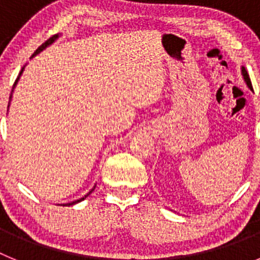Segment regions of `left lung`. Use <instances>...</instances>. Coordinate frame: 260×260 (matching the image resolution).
<instances>
[{
  "label": "left lung",
  "mask_w": 260,
  "mask_h": 260,
  "mask_svg": "<svg viewBox=\"0 0 260 260\" xmlns=\"http://www.w3.org/2000/svg\"><path fill=\"white\" fill-rule=\"evenodd\" d=\"M242 74H243V79H245V82H246V84L249 86V88L252 89V86H251V80H250V77L249 74H247L246 69L242 68Z\"/></svg>",
  "instance_id": "8db88e82"
}]
</instances>
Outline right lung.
I'll return each instance as SVG.
<instances>
[{"label": "right lung", "instance_id": "right-lung-1", "mask_svg": "<svg viewBox=\"0 0 260 260\" xmlns=\"http://www.w3.org/2000/svg\"><path fill=\"white\" fill-rule=\"evenodd\" d=\"M57 38H58V35H54V36H52V38H49V39H48V40H47V41H45L44 44H41V45H40V47H39V48H38V49H36V50H35V53H34V54H32V57H34V56H36V54H38V53H39V52H41V50L44 49V48H45V47H48V45H49V44H52L53 41L56 40V39H57ZM22 71H23V69H22V70H20V73H19V77H20V74H22ZM19 77H18V78H17V80H15V83H14V87H15V84H17V82H18V79H19ZM10 99H11V96H10ZM86 197H88V194H87V195H86ZM86 197H84V198H86ZM84 198L79 199V201L71 202V203H69V204H65V206H71V204L79 203V202L84 201Z\"/></svg>", "mask_w": 260, "mask_h": 260}]
</instances>
